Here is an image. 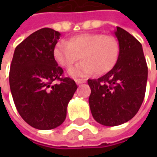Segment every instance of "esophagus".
Segmentation results:
<instances>
[{"mask_svg":"<svg viewBox=\"0 0 157 157\" xmlns=\"http://www.w3.org/2000/svg\"><path fill=\"white\" fill-rule=\"evenodd\" d=\"M86 79H76V83L78 84V85H80L82 83H86Z\"/></svg>","mask_w":157,"mask_h":157,"instance_id":"esophagus-1","label":"esophagus"}]
</instances>
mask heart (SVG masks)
<instances>
[{"instance_id": "heart-1", "label": "heart", "mask_w": 157, "mask_h": 157, "mask_svg": "<svg viewBox=\"0 0 157 157\" xmlns=\"http://www.w3.org/2000/svg\"><path fill=\"white\" fill-rule=\"evenodd\" d=\"M119 52L120 45L113 36L84 33L71 37L68 43H57L53 54L57 63L66 70L81 57V63L69 71L71 76L81 78L94 71L97 75L109 72L117 63Z\"/></svg>"}]
</instances>
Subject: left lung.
Here are the masks:
<instances>
[{"mask_svg": "<svg viewBox=\"0 0 157 157\" xmlns=\"http://www.w3.org/2000/svg\"><path fill=\"white\" fill-rule=\"evenodd\" d=\"M120 52L117 63L98 79H88L89 105L94 120L114 127L128 121L144 100L148 66L141 43L121 28L114 31Z\"/></svg>", "mask_w": 157, "mask_h": 157, "instance_id": "obj_1", "label": "left lung"}]
</instances>
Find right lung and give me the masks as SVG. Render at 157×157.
Instances as JSON below:
<instances>
[{
    "label": "right lung",
    "instance_id": "obj_1",
    "mask_svg": "<svg viewBox=\"0 0 157 157\" xmlns=\"http://www.w3.org/2000/svg\"><path fill=\"white\" fill-rule=\"evenodd\" d=\"M61 34L50 28L32 33L15 48L9 86L15 107L29 125L53 129L66 118L67 105L77 90L75 81L63 78L54 57ZM58 80V84L53 82Z\"/></svg>",
    "mask_w": 157,
    "mask_h": 157
}]
</instances>
